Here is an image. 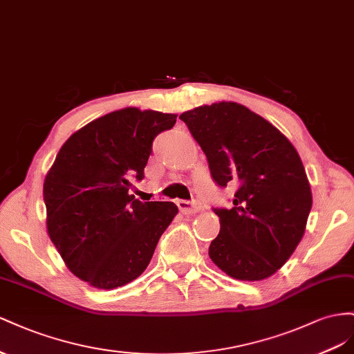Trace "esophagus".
<instances>
[{
    "label": "esophagus",
    "instance_id": "34e87169",
    "mask_svg": "<svg viewBox=\"0 0 354 354\" xmlns=\"http://www.w3.org/2000/svg\"><path fill=\"white\" fill-rule=\"evenodd\" d=\"M178 207L183 214L188 215V214H196L201 209V205L197 203V201H188V200H178Z\"/></svg>",
    "mask_w": 354,
    "mask_h": 354
}]
</instances>
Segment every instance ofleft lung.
<instances>
[{"label": "left lung", "instance_id": "left-lung-1", "mask_svg": "<svg viewBox=\"0 0 354 354\" xmlns=\"http://www.w3.org/2000/svg\"><path fill=\"white\" fill-rule=\"evenodd\" d=\"M179 118L207 157L219 187L236 185L231 209H214L221 230L209 257L230 277L264 280L304 236L313 198L306 169L289 139L245 105L218 102Z\"/></svg>", "mask_w": 354, "mask_h": 354}]
</instances>
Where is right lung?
Instances as JSON below:
<instances>
[{"label":"right lung","instance_id":"1","mask_svg":"<svg viewBox=\"0 0 354 354\" xmlns=\"http://www.w3.org/2000/svg\"><path fill=\"white\" fill-rule=\"evenodd\" d=\"M176 114L124 108L86 124L59 149L43 187L47 233L69 271L115 289L148 267L178 214L171 201H139L129 178H144L154 138Z\"/></svg>","mask_w":354,"mask_h":354}]
</instances>
